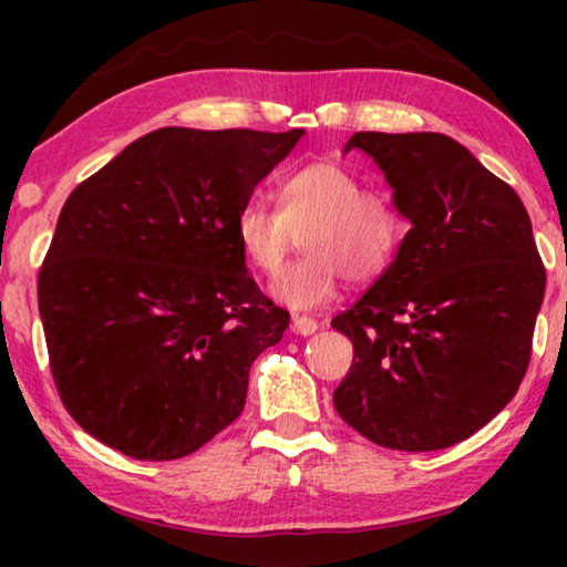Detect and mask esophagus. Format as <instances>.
I'll use <instances>...</instances> for the list:
<instances>
[{
    "mask_svg": "<svg viewBox=\"0 0 567 567\" xmlns=\"http://www.w3.org/2000/svg\"><path fill=\"white\" fill-rule=\"evenodd\" d=\"M318 320H312V318H302V315H295L292 318V332L295 334H312V332H318Z\"/></svg>",
    "mask_w": 567,
    "mask_h": 567,
    "instance_id": "34e87169",
    "label": "esophagus"
}]
</instances>
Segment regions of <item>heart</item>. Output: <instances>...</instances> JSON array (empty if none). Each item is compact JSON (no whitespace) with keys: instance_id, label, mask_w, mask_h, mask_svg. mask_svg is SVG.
Segmentation results:
<instances>
[{"instance_id":"heart-1","label":"heart","mask_w":567,"mask_h":567,"mask_svg":"<svg viewBox=\"0 0 567 567\" xmlns=\"http://www.w3.org/2000/svg\"><path fill=\"white\" fill-rule=\"evenodd\" d=\"M277 207L249 199L235 217V237L247 265L275 275L302 239L305 257L277 277L272 295L292 310H315L334 300L342 277L354 285L388 272L405 233L400 209L380 189L340 162L320 159L275 185Z\"/></svg>"}]
</instances>
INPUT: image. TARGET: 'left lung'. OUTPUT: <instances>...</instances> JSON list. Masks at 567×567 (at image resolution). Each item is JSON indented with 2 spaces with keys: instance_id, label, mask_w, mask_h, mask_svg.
Listing matches in <instances>:
<instances>
[{
  "instance_id": "8db88e82",
  "label": "left lung",
  "mask_w": 567,
  "mask_h": 567,
  "mask_svg": "<svg viewBox=\"0 0 567 567\" xmlns=\"http://www.w3.org/2000/svg\"><path fill=\"white\" fill-rule=\"evenodd\" d=\"M410 219L388 272L332 320L354 350L340 417L375 445L463 443L520 388L545 267L515 189L437 132H354Z\"/></svg>"
}]
</instances>
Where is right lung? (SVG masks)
I'll return each instance as SVG.
<instances>
[{
    "mask_svg": "<svg viewBox=\"0 0 567 567\" xmlns=\"http://www.w3.org/2000/svg\"><path fill=\"white\" fill-rule=\"evenodd\" d=\"M300 137L162 127L66 197L37 297L54 388L84 433L159 463L239 417L249 364L290 312L247 275L235 217Z\"/></svg>",
    "mask_w": 567,
    "mask_h": 567,
    "instance_id": "right-lung-1",
    "label": "right lung"
}]
</instances>
